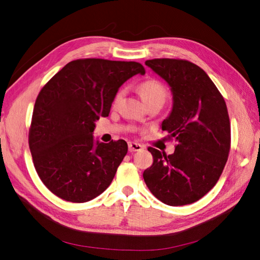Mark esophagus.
<instances>
[{
  "instance_id": "34e87169",
  "label": "esophagus",
  "mask_w": 260,
  "mask_h": 260,
  "mask_svg": "<svg viewBox=\"0 0 260 260\" xmlns=\"http://www.w3.org/2000/svg\"><path fill=\"white\" fill-rule=\"evenodd\" d=\"M141 150H143V146H142L141 144H139V143H134V142L128 143V151H129L131 153L139 152V151H141Z\"/></svg>"
}]
</instances>
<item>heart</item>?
<instances>
[{
  "instance_id": "b5f03b06",
  "label": "heart",
  "mask_w": 260,
  "mask_h": 260,
  "mask_svg": "<svg viewBox=\"0 0 260 260\" xmlns=\"http://www.w3.org/2000/svg\"><path fill=\"white\" fill-rule=\"evenodd\" d=\"M139 91L145 104L150 103H161L163 104L168 97V90L165 86L155 79H150L143 81L139 86ZM123 96V90L117 92L115 101L118 102Z\"/></svg>"
}]
</instances>
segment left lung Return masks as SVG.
I'll return each instance as SVG.
<instances>
[{"mask_svg": "<svg viewBox=\"0 0 260 260\" xmlns=\"http://www.w3.org/2000/svg\"><path fill=\"white\" fill-rule=\"evenodd\" d=\"M145 64L165 80L172 92V109L161 127L176 146L170 155L148 147L153 164L143 178L163 203L174 207L190 204L212 189L227 163V105L206 71L194 63L153 59Z\"/></svg>", "mask_w": 260, "mask_h": 260, "instance_id": "1", "label": "left lung"}]
</instances>
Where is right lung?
Returning <instances> with one entry per match:
<instances>
[{"mask_svg": "<svg viewBox=\"0 0 260 260\" xmlns=\"http://www.w3.org/2000/svg\"><path fill=\"white\" fill-rule=\"evenodd\" d=\"M137 74L145 70L134 61L74 60L39 92L29 146L39 178L53 194L87 202L112 183L127 143L105 144L93 129L101 116H108L119 87Z\"/></svg>", "mask_w": 260, "mask_h": 260, "instance_id": "obj_1", "label": "right lung"}]
</instances>
